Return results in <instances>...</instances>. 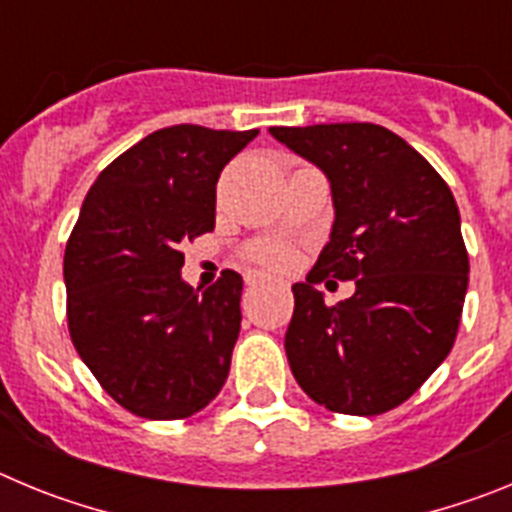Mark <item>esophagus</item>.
Returning a JSON list of instances; mask_svg holds the SVG:
<instances>
[{"mask_svg":"<svg viewBox=\"0 0 512 512\" xmlns=\"http://www.w3.org/2000/svg\"><path fill=\"white\" fill-rule=\"evenodd\" d=\"M269 282V277H264V274H248L246 277V284L248 287H261V284Z\"/></svg>","mask_w":512,"mask_h":512,"instance_id":"obj_1","label":"esophagus"}]
</instances>
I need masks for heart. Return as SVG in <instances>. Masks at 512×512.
<instances>
[{"mask_svg": "<svg viewBox=\"0 0 512 512\" xmlns=\"http://www.w3.org/2000/svg\"><path fill=\"white\" fill-rule=\"evenodd\" d=\"M256 256L269 266H284L289 261V253L282 246H264L256 251Z\"/></svg>", "mask_w": 512, "mask_h": 512, "instance_id": "heart-1", "label": "heart"}]
</instances>
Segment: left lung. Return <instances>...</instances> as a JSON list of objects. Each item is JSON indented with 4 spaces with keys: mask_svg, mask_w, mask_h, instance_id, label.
Wrapping results in <instances>:
<instances>
[{
    "mask_svg": "<svg viewBox=\"0 0 512 512\" xmlns=\"http://www.w3.org/2000/svg\"><path fill=\"white\" fill-rule=\"evenodd\" d=\"M330 184V241L305 282L284 348L297 384L343 415L408 400L449 356L467 297L469 259L454 194L428 161L372 122L269 128ZM354 278L328 308L314 284Z\"/></svg>",
    "mask_w": 512,
    "mask_h": 512,
    "instance_id": "1",
    "label": "left lung"
}]
</instances>
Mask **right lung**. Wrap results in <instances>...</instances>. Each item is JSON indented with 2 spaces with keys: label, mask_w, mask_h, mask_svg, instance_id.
I'll use <instances>...</instances> for the list:
<instances>
[{
  "label": "right lung",
  "mask_w": 512,
  "mask_h": 512,
  "mask_svg": "<svg viewBox=\"0 0 512 512\" xmlns=\"http://www.w3.org/2000/svg\"><path fill=\"white\" fill-rule=\"evenodd\" d=\"M259 130L171 125L117 156L66 243L71 341L107 395L140 418L200 413L223 390L243 279H182V243L215 228V184Z\"/></svg>",
  "instance_id": "right-lung-1"
}]
</instances>
